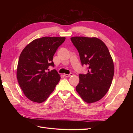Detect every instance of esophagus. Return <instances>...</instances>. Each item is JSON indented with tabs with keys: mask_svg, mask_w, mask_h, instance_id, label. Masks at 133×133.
Wrapping results in <instances>:
<instances>
[{
	"mask_svg": "<svg viewBox=\"0 0 133 133\" xmlns=\"http://www.w3.org/2000/svg\"><path fill=\"white\" fill-rule=\"evenodd\" d=\"M73 75V74H72V73H70L69 74H64V76H65V77H70V76H72Z\"/></svg>",
	"mask_w": 133,
	"mask_h": 133,
	"instance_id": "1",
	"label": "esophagus"
}]
</instances>
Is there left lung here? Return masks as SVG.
Masks as SVG:
<instances>
[{
  "label": "left lung",
  "mask_w": 133,
  "mask_h": 133,
  "mask_svg": "<svg viewBox=\"0 0 133 133\" xmlns=\"http://www.w3.org/2000/svg\"><path fill=\"white\" fill-rule=\"evenodd\" d=\"M70 39L79 52L82 65L88 66V73L79 74L76 90L87 103L99 101L109 90L114 74L109 51L97 38L74 37Z\"/></svg>",
  "instance_id": "1"
}]
</instances>
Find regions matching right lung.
Returning a JSON list of instances; mask_svg holds the SVG:
<instances>
[{"mask_svg":"<svg viewBox=\"0 0 133 133\" xmlns=\"http://www.w3.org/2000/svg\"><path fill=\"white\" fill-rule=\"evenodd\" d=\"M65 37H45L36 39L24 48L20 55L17 76L24 94L31 101L43 103L55 89L60 79L54 67L53 58Z\"/></svg>","mask_w":133,"mask_h":133,"instance_id":"1","label":"right lung"}]
</instances>
